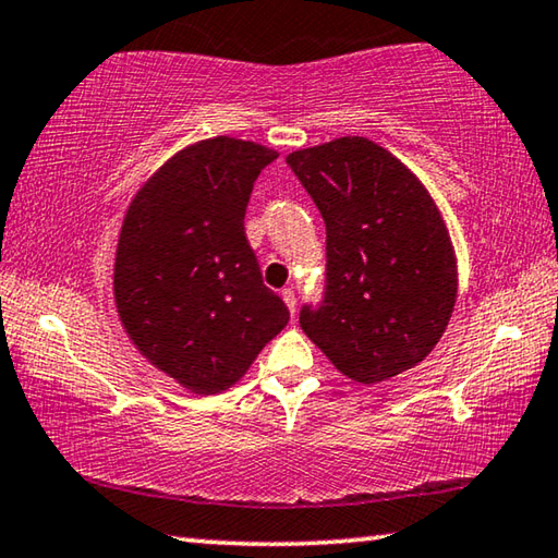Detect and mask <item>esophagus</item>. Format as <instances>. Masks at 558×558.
Returning <instances> with one entry per match:
<instances>
[{
	"mask_svg": "<svg viewBox=\"0 0 558 558\" xmlns=\"http://www.w3.org/2000/svg\"><path fill=\"white\" fill-rule=\"evenodd\" d=\"M280 295H282V300H286V305H288L290 313L295 315V310H298V295H295V290H292V288H286V290L280 292Z\"/></svg>",
	"mask_w": 558,
	"mask_h": 558,
	"instance_id": "obj_1",
	"label": "esophagus"
}]
</instances>
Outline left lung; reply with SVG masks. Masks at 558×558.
<instances>
[{"label": "left lung", "instance_id": "1", "mask_svg": "<svg viewBox=\"0 0 558 558\" xmlns=\"http://www.w3.org/2000/svg\"><path fill=\"white\" fill-rule=\"evenodd\" d=\"M286 162L327 229L323 300L302 305L300 327L362 384L423 362L458 292L456 256L426 186L366 137L298 149Z\"/></svg>", "mask_w": 558, "mask_h": 558}]
</instances>
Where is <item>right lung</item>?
Listing matches in <instances>:
<instances>
[{"label":"right lung","mask_w":558,"mask_h":558,"mask_svg":"<svg viewBox=\"0 0 558 558\" xmlns=\"http://www.w3.org/2000/svg\"><path fill=\"white\" fill-rule=\"evenodd\" d=\"M276 149L192 145L132 199L116 258L122 325L157 369L196 393L229 389L288 325L245 239V206Z\"/></svg>","instance_id":"1"}]
</instances>
